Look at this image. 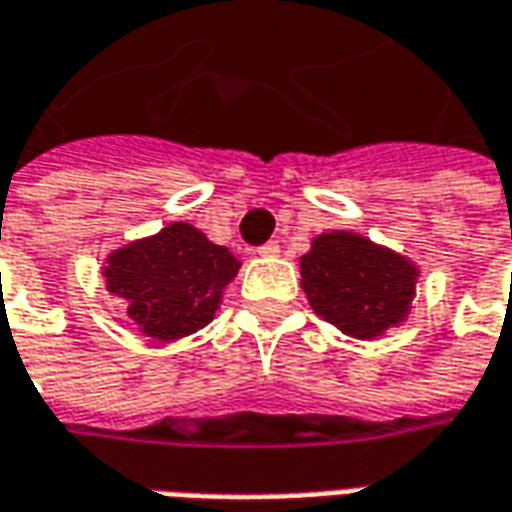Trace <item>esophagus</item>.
I'll return each mask as SVG.
<instances>
[{
    "label": "esophagus",
    "instance_id": "1",
    "mask_svg": "<svg viewBox=\"0 0 512 512\" xmlns=\"http://www.w3.org/2000/svg\"><path fill=\"white\" fill-rule=\"evenodd\" d=\"M257 255H260V257H277L279 255V241H268V244L257 246Z\"/></svg>",
    "mask_w": 512,
    "mask_h": 512
}]
</instances>
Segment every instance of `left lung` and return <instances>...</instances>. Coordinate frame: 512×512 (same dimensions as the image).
I'll return each mask as SVG.
<instances>
[{"label":"left lung","instance_id":"obj_1","mask_svg":"<svg viewBox=\"0 0 512 512\" xmlns=\"http://www.w3.org/2000/svg\"><path fill=\"white\" fill-rule=\"evenodd\" d=\"M414 266L354 233H326L301 257V285L312 310L340 332L370 340L403 321L414 293Z\"/></svg>","mask_w":512,"mask_h":512}]
</instances>
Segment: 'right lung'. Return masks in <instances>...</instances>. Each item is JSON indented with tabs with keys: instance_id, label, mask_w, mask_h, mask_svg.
<instances>
[{
	"instance_id": "add662e5",
	"label": "right lung",
	"mask_w": 512,
	"mask_h": 512,
	"mask_svg": "<svg viewBox=\"0 0 512 512\" xmlns=\"http://www.w3.org/2000/svg\"><path fill=\"white\" fill-rule=\"evenodd\" d=\"M238 266L197 227L175 222L153 238L117 249L104 274L109 290L128 304V318L147 337L178 340L211 321Z\"/></svg>"
}]
</instances>
